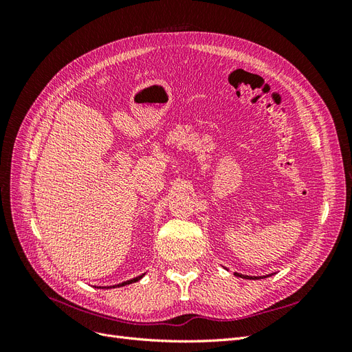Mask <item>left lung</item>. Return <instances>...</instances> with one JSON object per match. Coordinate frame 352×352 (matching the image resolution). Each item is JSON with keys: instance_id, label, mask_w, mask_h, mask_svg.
Here are the masks:
<instances>
[{"instance_id": "left-lung-1", "label": "left lung", "mask_w": 352, "mask_h": 352, "mask_svg": "<svg viewBox=\"0 0 352 352\" xmlns=\"http://www.w3.org/2000/svg\"><path fill=\"white\" fill-rule=\"evenodd\" d=\"M235 274L238 276V278H243V279H258V278H255V276H254V278H251V276H243L241 273H235Z\"/></svg>"}]
</instances>
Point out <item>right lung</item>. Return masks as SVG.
<instances>
[{"label": "right lung", "mask_w": 352, "mask_h": 352, "mask_svg": "<svg viewBox=\"0 0 352 352\" xmlns=\"http://www.w3.org/2000/svg\"><path fill=\"white\" fill-rule=\"evenodd\" d=\"M144 276V274H142ZM142 276H138V278H135V279H132V280H127V282H123V283H120V285H116V286H124V285H129V283H133V282H138L140 280ZM114 287V286H113Z\"/></svg>", "instance_id": "right-lung-1"}]
</instances>
